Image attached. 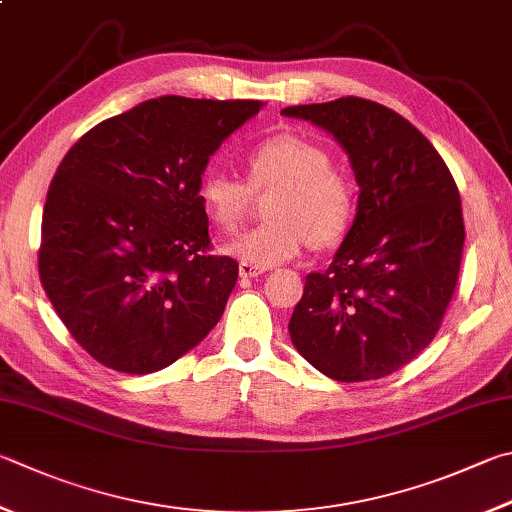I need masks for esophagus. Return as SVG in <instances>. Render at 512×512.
I'll use <instances>...</instances> for the list:
<instances>
[{
    "instance_id": "34e87169",
    "label": "esophagus",
    "mask_w": 512,
    "mask_h": 512,
    "mask_svg": "<svg viewBox=\"0 0 512 512\" xmlns=\"http://www.w3.org/2000/svg\"><path fill=\"white\" fill-rule=\"evenodd\" d=\"M263 272H265V267H258L254 263H247V260H240V265H238L240 278H258Z\"/></svg>"
}]
</instances>
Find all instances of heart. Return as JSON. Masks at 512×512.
I'll return each instance as SVG.
<instances>
[{"mask_svg": "<svg viewBox=\"0 0 512 512\" xmlns=\"http://www.w3.org/2000/svg\"><path fill=\"white\" fill-rule=\"evenodd\" d=\"M276 191L267 202L272 220L245 231L225 252L258 267L287 263L303 252L307 240L332 245L343 238L354 216V187L332 167L330 151L296 133L258 142L247 153V182L223 171L200 180L198 202L218 229L243 225L256 194Z\"/></svg>", "mask_w": 512, "mask_h": 512, "instance_id": "b5f03b06", "label": "heart"}]
</instances>
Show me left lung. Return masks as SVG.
Instances as JSON below:
<instances>
[{"label":"left lung","mask_w":512,"mask_h":512,"mask_svg":"<svg viewBox=\"0 0 512 512\" xmlns=\"http://www.w3.org/2000/svg\"><path fill=\"white\" fill-rule=\"evenodd\" d=\"M281 113L332 133L361 189L330 267L305 276L289 336L334 381L381 379L435 339L455 292L466 238L455 178L430 140L383 104L350 95Z\"/></svg>","instance_id":"obj_1"}]
</instances>
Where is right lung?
Here are the masks:
<instances>
[{"mask_svg": "<svg viewBox=\"0 0 512 512\" xmlns=\"http://www.w3.org/2000/svg\"><path fill=\"white\" fill-rule=\"evenodd\" d=\"M258 100L162 95L95 124L46 194L40 281L73 339L115 372L151 374L225 312L238 263L211 256L198 187Z\"/></svg>", "mask_w": 512, "mask_h": 512, "instance_id": "obj_1", "label": "right lung"}]
</instances>
